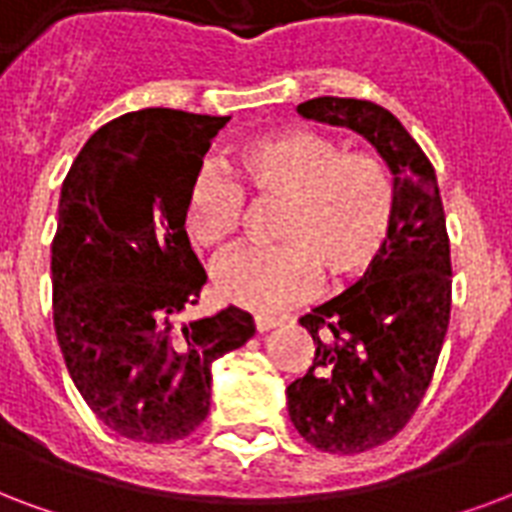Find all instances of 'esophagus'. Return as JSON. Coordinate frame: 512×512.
<instances>
[{"label":"esophagus","instance_id":"esophagus-1","mask_svg":"<svg viewBox=\"0 0 512 512\" xmlns=\"http://www.w3.org/2000/svg\"><path fill=\"white\" fill-rule=\"evenodd\" d=\"M280 321H283V318H275V315H256V318H253V324H256L259 332H270V329L280 326Z\"/></svg>","mask_w":512,"mask_h":512}]
</instances>
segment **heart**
<instances>
[{
	"label": "heart",
	"mask_w": 512,
	"mask_h": 512,
	"mask_svg": "<svg viewBox=\"0 0 512 512\" xmlns=\"http://www.w3.org/2000/svg\"><path fill=\"white\" fill-rule=\"evenodd\" d=\"M221 169L197 172L183 199V229L199 248H224L242 218V191L283 197L270 248H240L218 261V297L272 313L307 297L321 272L340 286L375 264L394 232L397 188L380 159L343 153L315 129H280L242 142Z\"/></svg>",
	"instance_id": "heart-1"
}]
</instances>
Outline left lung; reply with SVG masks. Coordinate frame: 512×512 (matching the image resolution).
<instances>
[{
    "label": "left lung",
    "mask_w": 512,
    "mask_h": 512,
    "mask_svg": "<svg viewBox=\"0 0 512 512\" xmlns=\"http://www.w3.org/2000/svg\"><path fill=\"white\" fill-rule=\"evenodd\" d=\"M302 118L361 134L397 188L394 232L364 278L299 318L313 367L286 388L288 416L318 451L361 453L413 418L451 318V242L437 175L407 129L367 99L318 96Z\"/></svg>",
    "instance_id": "1"
}]
</instances>
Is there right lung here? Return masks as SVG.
<instances>
[{
    "label": "right lung",
    "instance_id": "add662e5",
    "mask_svg": "<svg viewBox=\"0 0 512 512\" xmlns=\"http://www.w3.org/2000/svg\"><path fill=\"white\" fill-rule=\"evenodd\" d=\"M229 115L167 107L105 124L69 167L51 248L53 326L94 416L137 443H175L210 410L213 361L253 337L224 307L188 324L207 275L183 229V199Z\"/></svg>",
    "mask_w": 512,
    "mask_h": 512
}]
</instances>
